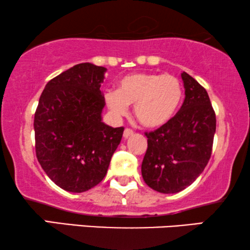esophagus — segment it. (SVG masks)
Returning <instances> with one entry per match:
<instances>
[{
	"instance_id": "34e87169",
	"label": "esophagus",
	"mask_w": 250,
	"mask_h": 250,
	"mask_svg": "<svg viewBox=\"0 0 250 250\" xmlns=\"http://www.w3.org/2000/svg\"><path fill=\"white\" fill-rule=\"evenodd\" d=\"M133 129H131V128H125V131H124V138L126 139V138H128V136H131V135H133Z\"/></svg>"
}]
</instances>
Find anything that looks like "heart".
Masks as SVG:
<instances>
[{"instance_id":"obj_1","label":"heart","mask_w":250,"mask_h":250,"mask_svg":"<svg viewBox=\"0 0 250 250\" xmlns=\"http://www.w3.org/2000/svg\"><path fill=\"white\" fill-rule=\"evenodd\" d=\"M105 104L117 117L134 104V115L146 127H159L172 119L183 99V86L174 75L135 73L123 78L118 91L104 95Z\"/></svg>"}]
</instances>
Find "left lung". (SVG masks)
Returning <instances> with one entry per match:
<instances>
[{
  "mask_svg": "<svg viewBox=\"0 0 250 250\" xmlns=\"http://www.w3.org/2000/svg\"><path fill=\"white\" fill-rule=\"evenodd\" d=\"M186 99L165 125L146 132L148 149L141 172L145 182L162 193L180 192L192 184L209 162L216 116L204 86L183 71Z\"/></svg>",
  "mask_w": 250,
  "mask_h": 250,
  "instance_id": "obj_1",
  "label": "left lung"
}]
</instances>
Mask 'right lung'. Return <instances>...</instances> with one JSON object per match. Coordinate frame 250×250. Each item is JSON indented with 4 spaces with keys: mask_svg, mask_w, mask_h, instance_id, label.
Here are the masks:
<instances>
[{
    "mask_svg": "<svg viewBox=\"0 0 250 250\" xmlns=\"http://www.w3.org/2000/svg\"><path fill=\"white\" fill-rule=\"evenodd\" d=\"M104 71L88 62L69 68L45 85L36 108L37 160L69 192H84L104 180L124 132L101 122Z\"/></svg>",
    "mask_w": 250,
    "mask_h": 250,
    "instance_id": "1",
    "label": "right lung"
}]
</instances>
